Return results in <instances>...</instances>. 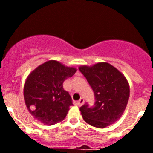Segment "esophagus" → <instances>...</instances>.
<instances>
[{
	"label": "esophagus",
	"mask_w": 153,
	"mask_h": 153,
	"mask_svg": "<svg viewBox=\"0 0 153 153\" xmlns=\"http://www.w3.org/2000/svg\"><path fill=\"white\" fill-rule=\"evenodd\" d=\"M83 103H84V99L83 98H80L79 100L77 101V105L79 106H81Z\"/></svg>",
	"instance_id": "1"
}]
</instances>
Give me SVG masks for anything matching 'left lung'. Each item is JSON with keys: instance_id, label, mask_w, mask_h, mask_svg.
<instances>
[{"instance_id": "obj_1", "label": "left lung", "mask_w": 153, "mask_h": 153, "mask_svg": "<svg viewBox=\"0 0 153 153\" xmlns=\"http://www.w3.org/2000/svg\"><path fill=\"white\" fill-rule=\"evenodd\" d=\"M93 89L95 103L79 108L83 119L97 128H105L117 122L123 113L129 97V86L126 77L108 63L79 68Z\"/></svg>"}]
</instances>
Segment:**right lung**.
<instances>
[{"label":"right lung","instance_id":"add662e5","mask_svg":"<svg viewBox=\"0 0 153 153\" xmlns=\"http://www.w3.org/2000/svg\"><path fill=\"white\" fill-rule=\"evenodd\" d=\"M76 72V69L74 67L50 60L28 76L24 88V101L34 118L46 125H53L64 120L73 102L63 84Z\"/></svg>","mask_w":153,"mask_h":153}]
</instances>
